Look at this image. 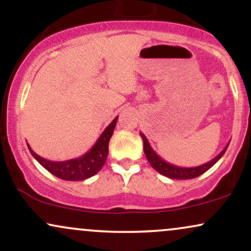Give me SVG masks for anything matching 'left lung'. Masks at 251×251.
<instances>
[{"mask_svg":"<svg viewBox=\"0 0 251 251\" xmlns=\"http://www.w3.org/2000/svg\"><path fill=\"white\" fill-rule=\"evenodd\" d=\"M140 135H142L144 142V152H145L146 158H148L149 163L151 164L152 168H153L157 172H159L160 175L166 176V177L172 178V179H191V178H196L198 177V176L203 175L204 172L208 171L210 168H212V166L223 157L227 146H229V144H227L220 154L216 155L214 159H211L208 163L201 164L200 166H195V168H180V166H176L174 164L165 162L162 157H159V155L155 153L154 150L151 148V145H150L148 138H146L142 132H140Z\"/></svg>","mask_w":251,"mask_h":251,"instance_id":"obj_1","label":"left lung"}]
</instances>
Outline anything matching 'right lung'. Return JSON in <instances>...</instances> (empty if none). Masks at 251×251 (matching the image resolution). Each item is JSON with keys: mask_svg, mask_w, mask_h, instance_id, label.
<instances>
[{"mask_svg": "<svg viewBox=\"0 0 251 251\" xmlns=\"http://www.w3.org/2000/svg\"><path fill=\"white\" fill-rule=\"evenodd\" d=\"M118 117L114 118L105 131L102 132L99 139L94 144L93 148L86 152L85 154L74 159L65 160V162H53V160L45 159L40 157L31 150L29 144H27L31 155L45 168L50 171L51 175L63 180H83L92 176L97 175L101 170L103 164L106 162V158L108 155V143L113 134L114 127L117 125Z\"/></svg>", "mask_w": 251, "mask_h": 251, "instance_id": "right-lung-1", "label": "right lung"}]
</instances>
